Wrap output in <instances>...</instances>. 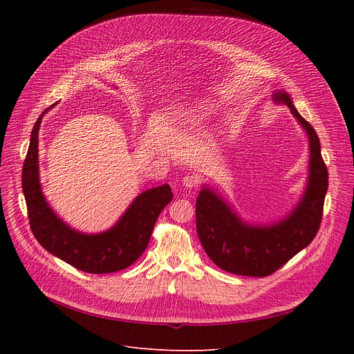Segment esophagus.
Returning <instances> with one entry per match:
<instances>
[{
    "label": "esophagus",
    "mask_w": 354,
    "mask_h": 354,
    "mask_svg": "<svg viewBox=\"0 0 354 354\" xmlns=\"http://www.w3.org/2000/svg\"><path fill=\"white\" fill-rule=\"evenodd\" d=\"M198 183H199V176L195 175V174H189V175H187V176H185V178L182 179V185H183V187L187 188V189L195 188Z\"/></svg>",
    "instance_id": "esophagus-1"
}]
</instances>
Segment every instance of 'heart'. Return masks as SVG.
I'll use <instances>...</instances> for the list:
<instances>
[{
    "instance_id": "1",
    "label": "heart",
    "mask_w": 354,
    "mask_h": 354,
    "mask_svg": "<svg viewBox=\"0 0 354 354\" xmlns=\"http://www.w3.org/2000/svg\"><path fill=\"white\" fill-rule=\"evenodd\" d=\"M212 107L208 104V103H203L198 107V113L196 115H192V119L188 120V124L191 126H198L201 122L205 120L209 115H211V110Z\"/></svg>"
}]
</instances>
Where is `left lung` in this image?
<instances>
[{"mask_svg": "<svg viewBox=\"0 0 354 354\" xmlns=\"http://www.w3.org/2000/svg\"><path fill=\"white\" fill-rule=\"evenodd\" d=\"M272 100L290 109L308 139L307 180L295 207L275 222L251 224L209 185L203 183L196 198V231L203 250L219 268L238 275L266 277L281 268L311 243L323 216L328 174L319 136L286 90L274 91Z\"/></svg>", "mask_w": 354, "mask_h": 354, "instance_id": "obj_1", "label": "left lung"}]
</instances>
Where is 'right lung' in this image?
Listing matches in <instances>:
<instances>
[{"label": "right lung", "mask_w": 354, "mask_h": 354, "mask_svg": "<svg viewBox=\"0 0 354 354\" xmlns=\"http://www.w3.org/2000/svg\"><path fill=\"white\" fill-rule=\"evenodd\" d=\"M54 103L37 119L23 166V192L30 227L40 245L74 268L90 274H107L127 268L146 250L155 222L174 198L167 183L139 194L113 227L97 234L71 228L59 218L43 194L39 165V130Z\"/></svg>", "instance_id": "1"}]
</instances>
